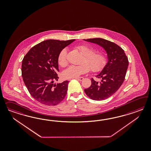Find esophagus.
I'll return each instance as SVG.
<instances>
[{
	"instance_id": "1",
	"label": "esophagus",
	"mask_w": 151,
	"mask_h": 151,
	"mask_svg": "<svg viewBox=\"0 0 151 151\" xmlns=\"http://www.w3.org/2000/svg\"><path fill=\"white\" fill-rule=\"evenodd\" d=\"M76 80H78V81H82L83 80V78H82V77H80V78H75Z\"/></svg>"
}]
</instances>
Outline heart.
I'll return each instance as SVG.
<instances>
[{
    "label": "heart",
    "mask_w": 151,
    "mask_h": 151,
    "mask_svg": "<svg viewBox=\"0 0 151 151\" xmlns=\"http://www.w3.org/2000/svg\"><path fill=\"white\" fill-rule=\"evenodd\" d=\"M78 50L83 56L82 65L79 66L71 65L65 69L63 72V76L66 78H78L83 73H86L89 67L92 71H97L102 69L106 61L104 53L101 51H95V49L87 45H80L77 47ZM67 49H63L60 52L58 57V61L60 66L64 67L67 64Z\"/></svg>",
    "instance_id": "obj_1"
}]
</instances>
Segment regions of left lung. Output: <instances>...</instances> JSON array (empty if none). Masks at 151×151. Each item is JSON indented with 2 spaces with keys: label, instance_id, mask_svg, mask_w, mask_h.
I'll return each instance as SVG.
<instances>
[{
  "label": "left lung",
  "instance_id": "left-lung-1",
  "mask_svg": "<svg viewBox=\"0 0 151 151\" xmlns=\"http://www.w3.org/2000/svg\"><path fill=\"white\" fill-rule=\"evenodd\" d=\"M102 47L107 54V63L96 77L91 78V85L84 91L92 100H104L117 91L123 83L128 66V60L124 50L114 42L102 38L83 39Z\"/></svg>",
  "mask_w": 151,
  "mask_h": 151
}]
</instances>
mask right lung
I'll return each instance as SVG.
<instances>
[{
	"label": "right lung",
	"instance_id": "right-lung-1",
	"mask_svg": "<svg viewBox=\"0 0 151 151\" xmlns=\"http://www.w3.org/2000/svg\"><path fill=\"white\" fill-rule=\"evenodd\" d=\"M75 40H47L28 51L22 65L23 81L32 97L42 104L55 106L65 97L69 81L54 83L58 80V57L60 52Z\"/></svg>",
	"mask_w": 151,
	"mask_h": 151
}]
</instances>
